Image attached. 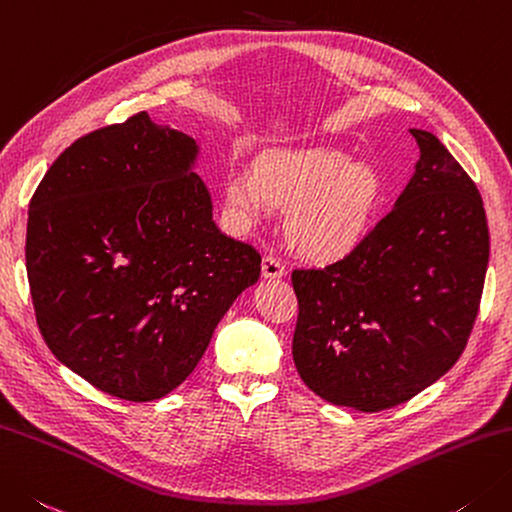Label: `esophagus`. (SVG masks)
Instances as JSON below:
<instances>
[{"mask_svg": "<svg viewBox=\"0 0 512 512\" xmlns=\"http://www.w3.org/2000/svg\"><path fill=\"white\" fill-rule=\"evenodd\" d=\"M284 270H286V266H284V262L277 255H266L262 259V275L264 277H268V279L282 277Z\"/></svg>", "mask_w": 512, "mask_h": 512, "instance_id": "1", "label": "esophagus"}]
</instances>
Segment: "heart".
Here are the masks:
<instances>
[{
	"mask_svg": "<svg viewBox=\"0 0 512 512\" xmlns=\"http://www.w3.org/2000/svg\"><path fill=\"white\" fill-rule=\"evenodd\" d=\"M224 195L230 215L242 226L264 222L273 204L288 206L290 246L326 262L364 239L379 202V179L337 150L268 153L257 162V173L230 170Z\"/></svg>",
	"mask_w": 512,
	"mask_h": 512,
	"instance_id": "obj_1",
	"label": "heart"
}]
</instances>
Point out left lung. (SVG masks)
<instances>
[{"instance_id":"1","label":"left lung","mask_w":512,"mask_h":512,"mask_svg":"<svg viewBox=\"0 0 512 512\" xmlns=\"http://www.w3.org/2000/svg\"><path fill=\"white\" fill-rule=\"evenodd\" d=\"M419 162L395 208L350 253L295 268L293 359L330 404L379 413L455 366L482 302V195L433 133L410 130Z\"/></svg>"}]
</instances>
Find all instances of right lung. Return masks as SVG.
I'll use <instances>...</instances> for the list:
<instances>
[{
  "instance_id": "right-lung-1",
  "label": "right lung",
  "mask_w": 512,
  "mask_h": 512,
  "mask_svg": "<svg viewBox=\"0 0 512 512\" xmlns=\"http://www.w3.org/2000/svg\"><path fill=\"white\" fill-rule=\"evenodd\" d=\"M195 139L137 113L79 137L28 204L26 273L59 362L128 402L175 390L262 273L219 233Z\"/></svg>"
}]
</instances>
